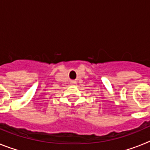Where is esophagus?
Masks as SVG:
<instances>
[{
  "label": "esophagus",
  "mask_w": 150,
  "mask_h": 150,
  "mask_svg": "<svg viewBox=\"0 0 150 150\" xmlns=\"http://www.w3.org/2000/svg\"><path fill=\"white\" fill-rule=\"evenodd\" d=\"M71 84L72 85V86H75V85L76 84V82L75 81V80H72V81H71Z\"/></svg>",
  "instance_id": "1"
}]
</instances>
